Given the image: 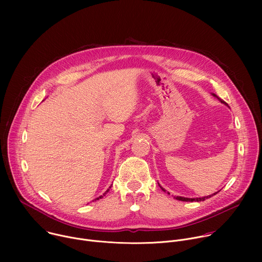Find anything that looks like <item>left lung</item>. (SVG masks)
<instances>
[{
  "label": "left lung",
  "instance_id": "obj_1",
  "mask_svg": "<svg viewBox=\"0 0 262 262\" xmlns=\"http://www.w3.org/2000/svg\"><path fill=\"white\" fill-rule=\"evenodd\" d=\"M212 95L214 96V97H216L222 103H224V104H226L227 105V103L225 102V101H224L223 99H221L220 97H217L215 94H213L212 93ZM159 183V182H158ZM159 185H160V183H159ZM160 188L162 189V191H164V192H166V190L165 189H163L162 188V186L160 185ZM168 193V192H167ZM168 194H170V193H168ZM216 193H213L212 195H209V196H205V197H201V198H185V197H180V196H177V197H174L176 200H179V201H185V202H194V201H197V202H199V201H204V200H206V199H208V198H210V197H212L213 195H215Z\"/></svg>",
  "mask_w": 262,
  "mask_h": 262
}]
</instances>
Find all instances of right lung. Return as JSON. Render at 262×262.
<instances>
[{
    "mask_svg": "<svg viewBox=\"0 0 262 262\" xmlns=\"http://www.w3.org/2000/svg\"><path fill=\"white\" fill-rule=\"evenodd\" d=\"M110 189H111V186H110ZM108 191H110V190H106V192H105V193H104L102 196H99V197H98V198H96L95 200H99V199H101V198H102V197H103V196H104V195H105V194H106Z\"/></svg>",
    "mask_w": 262,
    "mask_h": 262,
    "instance_id": "right-lung-1",
    "label": "right lung"
}]
</instances>
